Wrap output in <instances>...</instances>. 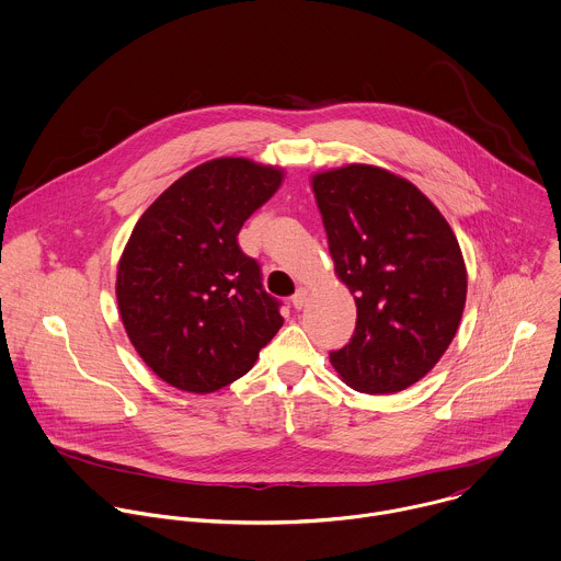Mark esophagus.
Masks as SVG:
<instances>
[{
  "instance_id": "1",
  "label": "esophagus",
  "mask_w": 561,
  "mask_h": 561,
  "mask_svg": "<svg viewBox=\"0 0 561 561\" xmlns=\"http://www.w3.org/2000/svg\"><path fill=\"white\" fill-rule=\"evenodd\" d=\"M307 296H309V291H307L305 287H300V289L291 296V305H294L296 309H302V307L307 305Z\"/></svg>"
}]
</instances>
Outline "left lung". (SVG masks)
<instances>
[{
  "instance_id": "1",
  "label": "left lung",
  "mask_w": 561,
  "mask_h": 561,
  "mask_svg": "<svg viewBox=\"0 0 561 561\" xmlns=\"http://www.w3.org/2000/svg\"><path fill=\"white\" fill-rule=\"evenodd\" d=\"M337 278L355 294L351 342L329 353L355 390L399 392L443 357L462 318L467 270L438 208L370 164L311 178Z\"/></svg>"
}]
</instances>
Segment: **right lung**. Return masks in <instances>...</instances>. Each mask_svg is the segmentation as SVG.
<instances>
[{
    "label": "right lung",
    "instance_id": "1",
    "mask_svg": "<svg viewBox=\"0 0 561 561\" xmlns=\"http://www.w3.org/2000/svg\"><path fill=\"white\" fill-rule=\"evenodd\" d=\"M280 182L276 167L217 158L182 175L138 219L116 298L131 344L167 383L215 392L243 377L283 327L280 302L237 241Z\"/></svg>",
    "mask_w": 561,
    "mask_h": 561
}]
</instances>
